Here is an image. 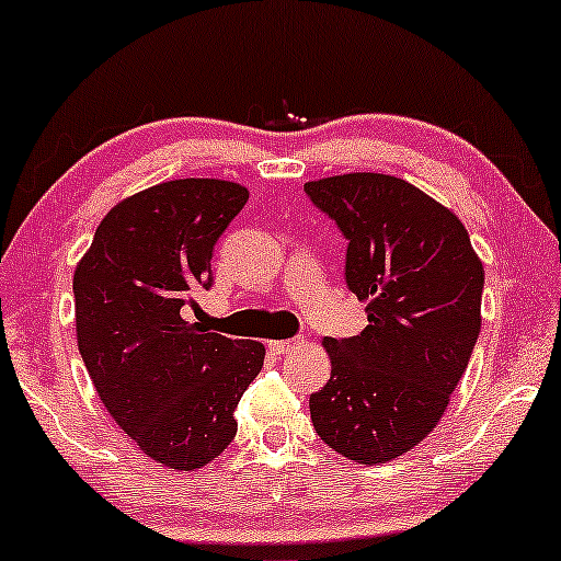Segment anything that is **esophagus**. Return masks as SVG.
Here are the masks:
<instances>
[{
	"instance_id": "obj_1",
	"label": "esophagus",
	"mask_w": 561,
	"mask_h": 561,
	"mask_svg": "<svg viewBox=\"0 0 561 561\" xmlns=\"http://www.w3.org/2000/svg\"><path fill=\"white\" fill-rule=\"evenodd\" d=\"M304 345V340H275V343H271L267 347H271L273 355H288L298 351V347Z\"/></svg>"
}]
</instances>
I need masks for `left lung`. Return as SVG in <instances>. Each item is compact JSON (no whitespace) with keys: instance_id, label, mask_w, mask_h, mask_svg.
<instances>
[{"instance_id":"1","label":"left lung","mask_w":561,"mask_h":561,"mask_svg":"<svg viewBox=\"0 0 561 561\" xmlns=\"http://www.w3.org/2000/svg\"><path fill=\"white\" fill-rule=\"evenodd\" d=\"M347 239L345 283L366 330L327 337L332 376L309 397L319 438L383 463L438 425L482 327L484 267L463 224L404 180L353 172L304 185Z\"/></svg>"}]
</instances>
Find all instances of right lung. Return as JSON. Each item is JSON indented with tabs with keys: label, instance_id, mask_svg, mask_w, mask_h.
Here are the masks:
<instances>
[{
	"label": "right lung",
	"instance_id": "add662e5",
	"mask_svg": "<svg viewBox=\"0 0 561 561\" xmlns=\"http://www.w3.org/2000/svg\"><path fill=\"white\" fill-rule=\"evenodd\" d=\"M247 198V187L208 178L130 195L75 271L77 343L94 389L144 454L178 471L206 467L234 440V410L265 360L263 343L185 319Z\"/></svg>",
	"mask_w": 561,
	"mask_h": 561
}]
</instances>
